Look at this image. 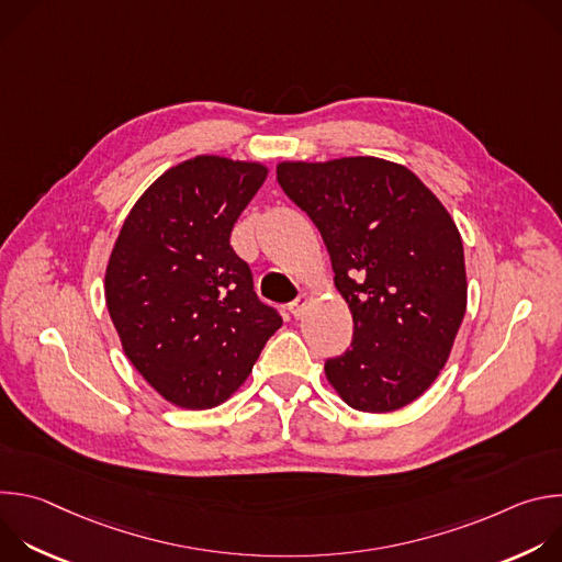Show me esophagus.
Segmentation results:
<instances>
[{"label": "esophagus", "mask_w": 562, "mask_h": 562, "mask_svg": "<svg viewBox=\"0 0 562 562\" xmlns=\"http://www.w3.org/2000/svg\"><path fill=\"white\" fill-rule=\"evenodd\" d=\"M306 304H308V295H306V293H300V295L289 304L291 315H293V317H302V313H304Z\"/></svg>", "instance_id": "1"}]
</instances>
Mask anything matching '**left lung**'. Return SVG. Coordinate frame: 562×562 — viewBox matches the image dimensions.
<instances>
[{
	"mask_svg": "<svg viewBox=\"0 0 562 562\" xmlns=\"http://www.w3.org/2000/svg\"><path fill=\"white\" fill-rule=\"evenodd\" d=\"M282 191L313 220L353 315L351 347L325 362L358 412L414 403L447 364L467 308L462 237L407 167L360 155L280 162Z\"/></svg>",
	"mask_w": 562,
	"mask_h": 562,
	"instance_id": "1",
	"label": "left lung"
}]
</instances>
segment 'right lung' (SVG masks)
Returning a JSON list of instances; mask_svg holds the SVG:
<instances>
[{"instance_id":"add662e5","label":"right lung","mask_w":562,"mask_h":562,"mask_svg":"<svg viewBox=\"0 0 562 562\" xmlns=\"http://www.w3.org/2000/svg\"><path fill=\"white\" fill-rule=\"evenodd\" d=\"M269 169L198 155L159 176L126 215L104 278L122 349L171 405L211 409L245 384L282 327L231 247Z\"/></svg>"}]
</instances>
